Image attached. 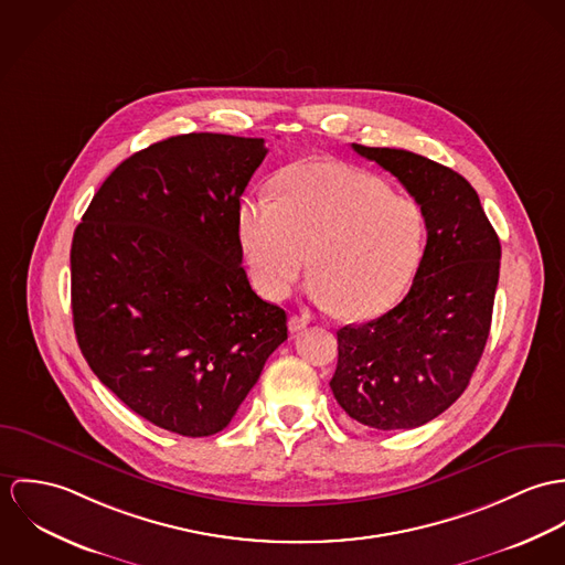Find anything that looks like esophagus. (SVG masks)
<instances>
[{"label": "esophagus", "instance_id": "1", "mask_svg": "<svg viewBox=\"0 0 565 565\" xmlns=\"http://www.w3.org/2000/svg\"><path fill=\"white\" fill-rule=\"evenodd\" d=\"M308 318L306 316H290V320H288V329L292 331V333H297V331H301V329H306L308 327Z\"/></svg>", "mask_w": 565, "mask_h": 565}]
</instances>
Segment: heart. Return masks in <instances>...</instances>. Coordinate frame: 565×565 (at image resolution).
<instances>
[{"instance_id": "heart-1", "label": "heart", "mask_w": 565, "mask_h": 565, "mask_svg": "<svg viewBox=\"0 0 565 565\" xmlns=\"http://www.w3.org/2000/svg\"><path fill=\"white\" fill-rule=\"evenodd\" d=\"M423 232L416 203L335 160L292 164L275 182V201L247 196L238 207V238L257 292L284 299L310 262V297L351 320L398 299L420 262Z\"/></svg>"}]
</instances>
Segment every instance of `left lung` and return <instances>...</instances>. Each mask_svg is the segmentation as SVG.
<instances>
[{"mask_svg": "<svg viewBox=\"0 0 565 565\" xmlns=\"http://www.w3.org/2000/svg\"><path fill=\"white\" fill-rule=\"evenodd\" d=\"M351 147L416 199L427 247L396 308L338 331L329 385L353 420L379 431L416 429L463 394L483 355L501 243L477 190L452 169L405 149Z\"/></svg>", "mask_w": 565, "mask_h": 565, "instance_id": "1", "label": "left lung"}]
</instances>
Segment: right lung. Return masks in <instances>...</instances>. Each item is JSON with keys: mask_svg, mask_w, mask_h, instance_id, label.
Returning <instances> with one entry per match:
<instances>
[{"mask_svg": "<svg viewBox=\"0 0 565 565\" xmlns=\"http://www.w3.org/2000/svg\"><path fill=\"white\" fill-rule=\"evenodd\" d=\"M264 138L182 134L124 160L71 243L82 355L160 429L223 431L288 338L286 312L252 290L238 207Z\"/></svg>", "mask_w": 565, "mask_h": 565, "instance_id": "1", "label": "right lung"}]
</instances>
